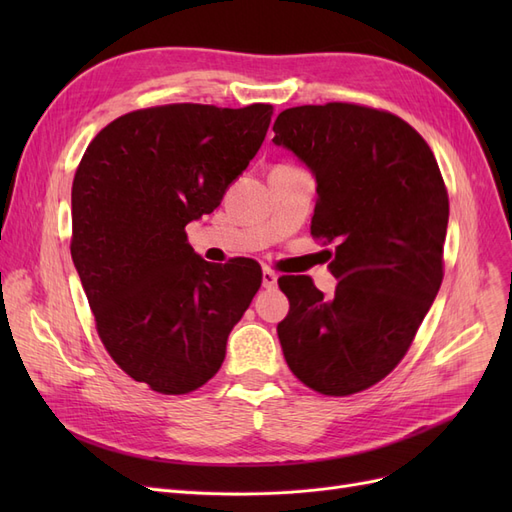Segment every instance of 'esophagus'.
Returning a JSON list of instances; mask_svg holds the SVG:
<instances>
[{
  "instance_id": "1",
  "label": "esophagus",
  "mask_w": 512,
  "mask_h": 512,
  "mask_svg": "<svg viewBox=\"0 0 512 512\" xmlns=\"http://www.w3.org/2000/svg\"><path fill=\"white\" fill-rule=\"evenodd\" d=\"M262 286L265 288H275L277 286V273L271 269L262 271Z\"/></svg>"
}]
</instances>
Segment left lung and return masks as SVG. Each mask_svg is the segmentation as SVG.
Instances as JSON below:
<instances>
[{
	"instance_id": "1",
	"label": "left lung",
	"mask_w": 512,
	"mask_h": 512,
	"mask_svg": "<svg viewBox=\"0 0 512 512\" xmlns=\"http://www.w3.org/2000/svg\"><path fill=\"white\" fill-rule=\"evenodd\" d=\"M275 145L312 170V235L335 243L327 299L282 275L290 301L277 335L290 371L316 393L369 389L404 359L444 277L448 194L433 151L401 117L350 102L286 108Z\"/></svg>"
}]
</instances>
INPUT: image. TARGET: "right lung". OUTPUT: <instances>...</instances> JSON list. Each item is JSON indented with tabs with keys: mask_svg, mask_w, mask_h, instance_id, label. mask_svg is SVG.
Segmentation results:
<instances>
[{
	"mask_svg": "<svg viewBox=\"0 0 512 512\" xmlns=\"http://www.w3.org/2000/svg\"><path fill=\"white\" fill-rule=\"evenodd\" d=\"M271 115V104L141 108L102 128L76 168L74 267L106 352L151 391L185 395L218 374L262 284L252 258H200L185 226L220 205Z\"/></svg>",
	"mask_w": 512,
	"mask_h": 512,
	"instance_id": "add662e5",
	"label": "right lung"
}]
</instances>
